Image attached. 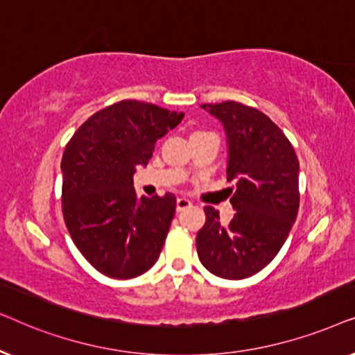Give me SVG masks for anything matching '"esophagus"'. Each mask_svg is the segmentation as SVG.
<instances>
[{"label":"esophagus","mask_w":355,"mask_h":355,"mask_svg":"<svg viewBox=\"0 0 355 355\" xmlns=\"http://www.w3.org/2000/svg\"><path fill=\"white\" fill-rule=\"evenodd\" d=\"M192 207V202L189 200L186 197H179L176 200V210L178 211H182V210H187V208Z\"/></svg>","instance_id":"esophagus-1"}]
</instances>
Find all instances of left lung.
I'll return each instance as SVG.
<instances>
[{
	"label": "left lung",
	"mask_w": 355,
	"mask_h": 355,
	"mask_svg": "<svg viewBox=\"0 0 355 355\" xmlns=\"http://www.w3.org/2000/svg\"><path fill=\"white\" fill-rule=\"evenodd\" d=\"M225 125L230 145L227 189L236 213L225 225L205 207L197 254L210 273L244 279L275 259L299 211V159L293 144L268 116L237 101L202 105Z\"/></svg>",
	"instance_id": "obj_1"
}]
</instances>
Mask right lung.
<instances>
[{"mask_svg": "<svg viewBox=\"0 0 355 355\" xmlns=\"http://www.w3.org/2000/svg\"><path fill=\"white\" fill-rule=\"evenodd\" d=\"M182 113L123 100L92 114L76 130L61 159L62 216L77 249L100 273L129 279L158 260L176 197L139 198L137 166H147L155 142Z\"/></svg>", "mask_w": 355, "mask_h": 355, "instance_id": "add662e5", "label": "right lung"}]
</instances>
